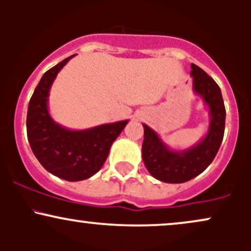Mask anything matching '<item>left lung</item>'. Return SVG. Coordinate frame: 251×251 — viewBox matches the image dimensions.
<instances>
[{"label": "left lung", "instance_id": "obj_1", "mask_svg": "<svg viewBox=\"0 0 251 251\" xmlns=\"http://www.w3.org/2000/svg\"><path fill=\"white\" fill-rule=\"evenodd\" d=\"M192 88L209 106L210 125L205 137L195 146L184 151H172L157 132L144 126L142 148L146 169L155 179L165 183H185L201 175L217 154L226 127V107L220 86L201 68L191 63Z\"/></svg>", "mask_w": 251, "mask_h": 251}]
</instances>
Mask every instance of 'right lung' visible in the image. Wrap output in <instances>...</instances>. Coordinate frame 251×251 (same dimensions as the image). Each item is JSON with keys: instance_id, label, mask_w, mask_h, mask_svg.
I'll use <instances>...</instances> for the list:
<instances>
[{"instance_id": "add662e5", "label": "right lung", "mask_w": 251, "mask_h": 251, "mask_svg": "<svg viewBox=\"0 0 251 251\" xmlns=\"http://www.w3.org/2000/svg\"><path fill=\"white\" fill-rule=\"evenodd\" d=\"M73 56L43 74L30 98L27 113V135L33 153L48 172L68 181L96 175L107 159L112 144L128 123L123 120L73 131L51 119L47 105L51 83Z\"/></svg>"}]
</instances>
